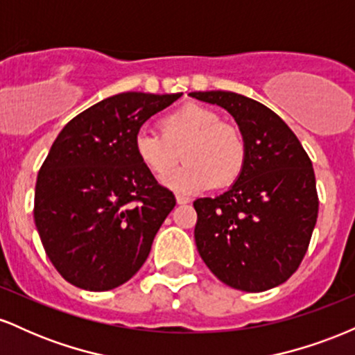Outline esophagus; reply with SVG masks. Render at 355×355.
<instances>
[{
  "mask_svg": "<svg viewBox=\"0 0 355 355\" xmlns=\"http://www.w3.org/2000/svg\"><path fill=\"white\" fill-rule=\"evenodd\" d=\"M175 198H177V203L178 205H185V203H189L190 202V198L189 197H185V195H175Z\"/></svg>",
  "mask_w": 355,
  "mask_h": 355,
  "instance_id": "1",
  "label": "esophagus"
}]
</instances>
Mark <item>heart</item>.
Instances as JSON below:
<instances>
[{
	"mask_svg": "<svg viewBox=\"0 0 355 355\" xmlns=\"http://www.w3.org/2000/svg\"><path fill=\"white\" fill-rule=\"evenodd\" d=\"M160 132L141 130L135 135L138 160L162 178L183 156L187 164L164 178L178 193H197L210 187H229L247 164L245 138L237 126L220 121L214 110L190 103L160 120Z\"/></svg>",
	"mask_w": 355,
	"mask_h": 355,
	"instance_id": "b5f03b06",
	"label": "heart"
}]
</instances>
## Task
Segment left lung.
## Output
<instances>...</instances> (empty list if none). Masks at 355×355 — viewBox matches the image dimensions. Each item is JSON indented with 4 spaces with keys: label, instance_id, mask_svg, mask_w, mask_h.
Wrapping results in <instances>:
<instances>
[{
    "label": "left lung",
    "instance_id": "left-lung-1",
    "mask_svg": "<svg viewBox=\"0 0 355 355\" xmlns=\"http://www.w3.org/2000/svg\"><path fill=\"white\" fill-rule=\"evenodd\" d=\"M234 116L247 144L243 173L218 197L197 198L195 243L229 287L263 292L302 262L319 214L312 162L277 113L234 92H191Z\"/></svg>",
    "mask_w": 355,
    "mask_h": 355
}]
</instances>
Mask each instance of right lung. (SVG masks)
<instances>
[{
  "mask_svg": "<svg viewBox=\"0 0 355 355\" xmlns=\"http://www.w3.org/2000/svg\"><path fill=\"white\" fill-rule=\"evenodd\" d=\"M182 93L126 92L64 125L42 165L35 223L61 277L92 292L112 291L144 266L175 197L135 153V135Z\"/></svg>",
  "mask_w": 355,
  "mask_h": 355,
  "instance_id": "1",
  "label": "right lung"
}]
</instances>
